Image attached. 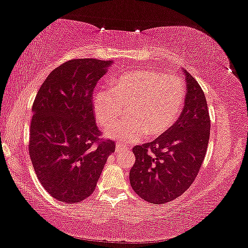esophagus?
I'll return each mask as SVG.
<instances>
[{"mask_svg":"<svg viewBox=\"0 0 248 248\" xmlns=\"http://www.w3.org/2000/svg\"><path fill=\"white\" fill-rule=\"evenodd\" d=\"M125 151H128L127 146H124L121 143H116V152L117 153H124V152H125Z\"/></svg>","mask_w":248,"mask_h":248,"instance_id":"obj_1","label":"esophagus"}]
</instances>
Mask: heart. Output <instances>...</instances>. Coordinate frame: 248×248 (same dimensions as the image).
<instances>
[{"label": "heart", "mask_w": 248, "mask_h": 248, "mask_svg": "<svg viewBox=\"0 0 248 248\" xmlns=\"http://www.w3.org/2000/svg\"><path fill=\"white\" fill-rule=\"evenodd\" d=\"M186 89L177 75L153 70H136L116 79L112 89L96 92L95 118L102 127L118 120L128 109L129 119L105 130V137L123 144L137 143L148 134L161 137L177 120Z\"/></svg>", "instance_id": "obj_1"}]
</instances>
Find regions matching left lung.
<instances>
[{
  "mask_svg": "<svg viewBox=\"0 0 248 248\" xmlns=\"http://www.w3.org/2000/svg\"><path fill=\"white\" fill-rule=\"evenodd\" d=\"M183 71L187 93L178 120L157 139L132 150L136 162L130 170V184L150 203L163 204L182 196L194 183L207 152V99L198 82Z\"/></svg>",
  "mask_w": 248,
  "mask_h": 248,
  "instance_id": "obj_1",
  "label": "left lung"
}]
</instances>
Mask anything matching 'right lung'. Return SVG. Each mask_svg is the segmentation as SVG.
Masks as SVG:
<instances>
[{
  "label": "right lung",
  "instance_id": "add662e5",
  "mask_svg": "<svg viewBox=\"0 0 248 248\" xmlns=\"http://www.w3.org/2000/svg\"><path fill=\"white\" fill-rule=\"evenodd\" d=\"M111 61L73 59L58 66L36 95L29 155L37 177L51 197L79 202L95 190L111 140H100L95 124L93 91Z\"/></svg>",
  "mask_w": 248,
  "mask_h": 248
}]
</instances>
